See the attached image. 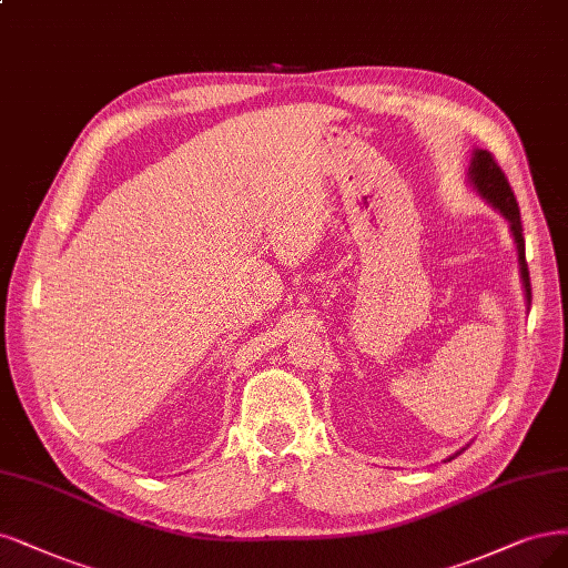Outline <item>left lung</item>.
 Returning <instances> with one entry per match:
<instances>
[{
	"label": "left lung",
	"instance_id": "1",
	"mask_svg": "<svg viewBox=\"0 0 568 568\" xmlns=\"http://www.w3.org/2000/svg\"><path fill=\"white\" fill-rule=\"evenodd\" d=\"M470 181L479 190L481 197L494 204L503 216L510 221V230L515 234L517 251H519V265H521V280L526 288V301L531 303V277H529V265H526V253H524V234H521V219H519V204L515 192L507 183V175L498 166L496 158L486 150H475V158L470 164Z\"/></svg>",
	"mask_w": 568,
	"mask_h": 568
}]
</instances>
